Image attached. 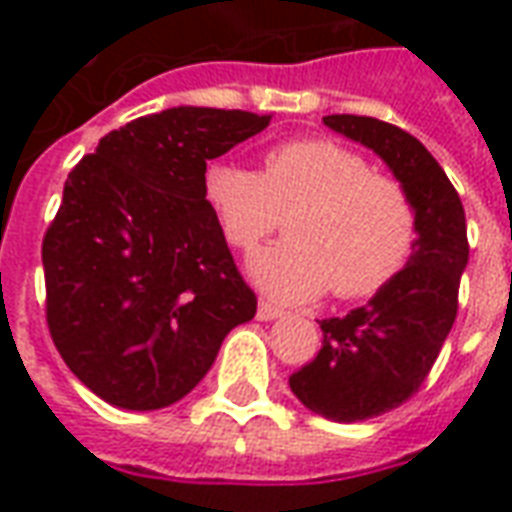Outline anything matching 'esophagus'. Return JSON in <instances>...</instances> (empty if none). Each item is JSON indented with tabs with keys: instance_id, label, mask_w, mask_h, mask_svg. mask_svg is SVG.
<instances>
[{
	"instance_id": "esophagus-1",
	"label": "esophagus",
	"mask_w": 512,
	"mask_h": 512,
	"mask_svg": "<svg viewBox=\"0 0 512 512\" xmlns=\"http://www.w3.org/2000/svg\"><path fill=\"white\" fill-rule=\"evenodd\" d=\"M282 315H285V312L279 310V307H274V304H268V301H260V304H257V321H277Z\"/></svg>"
}]
</instances>
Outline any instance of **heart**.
<instances>
[{"instance_id":"b5f03b06","label":"heart","mask_w":512,"mask_h":512,"mask_svg":"<svg viewBox=\"0 0 512 512\" xmlns=\"http://www.w3.org/2000/svg\"><path fill=\"white\" fill-rule=\"evenodd\" d=\"M202 194L238 249H255L290 213L285 244L257 252L249 277L277 301L365 299L406 268L417 244V211L400 180L370 169L362 153L329 139L271 147L263 172L213 161Z\"/></svg>"}]
</instances>
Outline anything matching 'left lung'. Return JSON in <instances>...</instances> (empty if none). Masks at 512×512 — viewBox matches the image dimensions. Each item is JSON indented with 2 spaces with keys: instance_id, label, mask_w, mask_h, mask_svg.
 <instances>
[{
  "instance_id": "1",
  "label": "left lung",
  "mask_w": 512,
  "mask_h": 512,
  "mask_svg": "<svg viewBox=\"0 0 512 512\" xmlns=\"http://www.w3.org/2000/svg\"><path fill=\"white\" fill-rule=\"evenodd\" d=\"M323 123L370 147L417 211V244L406 268L365 307L318 321L321 351L290 376L293 395L312 414L362 422L406 403L450 334L469 263L466 213L439 161L403 128L356 115H329Z\"/></svg>"
}]
</instances>
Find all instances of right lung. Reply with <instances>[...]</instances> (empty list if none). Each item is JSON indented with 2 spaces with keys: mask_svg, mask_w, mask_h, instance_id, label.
Returning a JSON list of instances; mask_svg holds the SVG:
<instances>
[{
  "mask_svg": "<svg viewBox=\"0 0 512 512\" xmlns=\"http://www.w3.org/2000/svg\"><path fill=\"white\" fill-rule=\"evenodd\" d=\"M271 115L172 106L106 134L43 238L46 318L87 389L128 411L178 403L257 299L202 194L211 158Z\"/></svg>",
  "mask_w": 512,
  "mask_h": 512,
  "instance_id": "add662e5",
  "label": "right lung"
}]
</instances>
